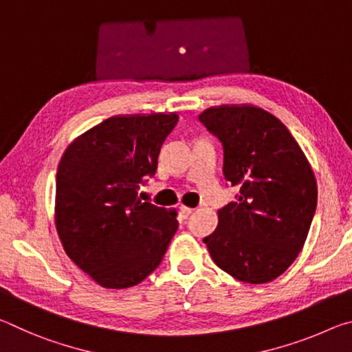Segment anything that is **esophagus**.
I'll return each instance as SVG.
<instances>
[{"label": "esophagus", "mask_w": 352, "mask_h": 352, "mask_svg": "<svg viewBox=\"0 0 352 352\" xmlns=\"http://www.w3.org/2000/svg\"><path fill=\"white\" fill-rule=\"evenodd\" d=\"M192 208H188V206H184V205H182L180 206V212H182V216L184 217V219H186V217H189L190 216V214H192Z\"/></svg>", "instance_id": "esophagus-1"}]
</instances>
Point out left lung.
I'll return each mask as SVG.
<instances>
[{"instance_id": "obj_1", "label": "left lung", "mask_w": 352, "mask_h": 352, "mask_svg": "<svg viewBox=\"0 0 352 352\" xmlns=\"http://www.w3.org/2000/svg\"><path fill=\"white\" fill-rule=\"evenodd\" d=\"M200 122L223 146V177L239 189L206 236L212 261L242 283H270L305 245L317 182L289 129L253 105L211 107Z\"/></svg>"}]
</instances>
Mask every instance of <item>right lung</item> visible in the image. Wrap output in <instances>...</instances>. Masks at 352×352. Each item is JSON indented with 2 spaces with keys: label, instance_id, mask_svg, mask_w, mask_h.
I'll return each mask as SVG.
<instances>
[{
  "label": "right lung",
  "instance_id": "right-lung-1",
  "mask_svg": "<svg viewBox=\"0 0 352 352\" xmlns=\"http://www.w3.org/2000/svg\"><path fill=\"white\" fill-rule=\"evenodd\" d=\"M177 113L113 116L79 136L60 160L56 228L74 264L107 289L132 287L162 262L175 211L142 201Z\"/></svg>",
  "mask_w": 352,
  "mask_h": 352
}]
</instances>
